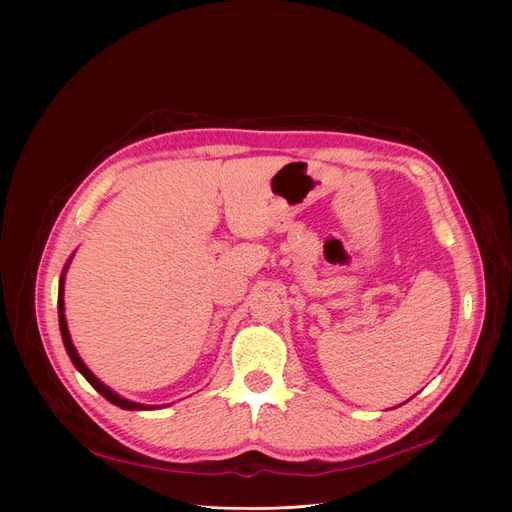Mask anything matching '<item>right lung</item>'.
I'll use <instances>...</instances> for the list:
<instances>
[{
	"label": "right lung",
	"instance_id": "1",
	"mask_svg": "<svg viewBox=\"0 0 512 512\" xmlns=\"http://www.w3.org/2000/svg\"><path fill=\"white\" fill-rule=\"evenodd\" d=\"M74 257V255H72ZM72 257L66 261V265H64V272H62V276H60V290H58V317H60V332H62V340H64V346H66V353H68V357H70V361L74 363V367L83 373V378L105 398V400H110L112 405H116V407H120V409H126V411H153V409H157V407H153V405H141V402H134V400H128V398H124V396H120L118 392H114L112 388H107L99 378H95V373L85 365V361L78 357V353H76V348H74V344H72V338H70V332H68V324H66V315H64V280H66V272H68V267H70V261H72ZM159 407H164V405H159Z\"/></svg>",
	"mask_w": 512,
	"mask_h": 512
}]
</instances>
